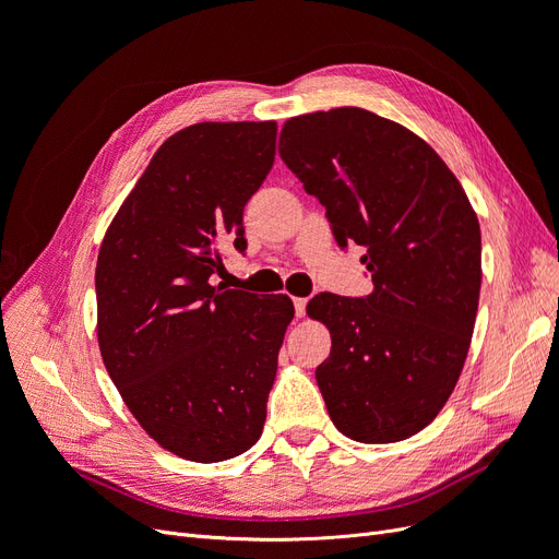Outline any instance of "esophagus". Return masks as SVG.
Returning <instances> with one entry per match:
<instances>
[{
  "instance_id": "esophagus-1",
  "label": "esophagus",
  "mask_w": 559,
  "mask_h": 559,
  "mask_svg": "<svg viewBox=\"0 0 559 559\" xmlns=\"http://www.w3.org/2000/svg\"><path fill=\"white\" fill-rule=\"evenodd\" d=\"M306 306H308V298H294L296 317H302V314H306Z\"/></svg>"
}]
</instances>
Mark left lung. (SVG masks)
<instances>
[{
    "instance_id": "obj_1",
    "label": "left lung",
    "mask_w": 559,
    "mask_h": 559,
    "mask_svg": "<svg viewBox=\"0 0 559 559\" xmlns=\"http://www.w3.org/2000/svg\"><path fill=\"white\" fill-rule=\"evenodd\" d=\"M280 156L326 207L341 247H364V298L317 294L331 333L317 384L337 431L396 443L441 413L462 376L480 296V226L450 167L415 132L368 109L294 116Z\"/></svg>"
}]
</instances>
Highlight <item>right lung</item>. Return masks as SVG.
Masks as SVG:
<instances>
[{
	"label": "right lung",
	"instance_id": "1",
	"mask_svg": "<svg viewBox=\"0 0 559 559\" xmlns=\"http://www.w3.org/2000/svg\"><path fill=\"white\" fill-rule=\"evenodd\" d=\"M275 121L195 123L167 138L116 212L95 267L97 343L154 441L212 464L265 425L294 302L210 284L247 249L242 212L275 163Z\"/></svg>",
	"mask_w": 559,
	"mask_h": 559
}]
</instances>
